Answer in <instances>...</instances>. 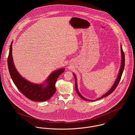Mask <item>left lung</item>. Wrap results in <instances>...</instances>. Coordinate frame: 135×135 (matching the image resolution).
Returning <instances> with one entry per match:
<instances>
[{
  "label": "left lung",
  "instance_id": "obj_1",
  "mask_svg": "<svg viewBox=\"0 0 135 135\" xmlns=\"http://www.w3.org/2000/svg\"><path fill=\"white\" fill-rule=\"evenodd\" d=\"M121 54H122V62H121V68H120V71H119V75H118V78L116 80V81H115L114 84H113V85L112 86V87L111 88V89L108 91V92H107L106 93H105L104 95H103V96H102V97L100 98V99L101 98H103L104 97H106V96L109 95L110 94H111L114 90L115 89H116V88L117 87L118 85L119 84L120 81V80H121V76H122V73H123V69H124V65H125V57H124V52L122 50V47L121 46ZM74 74V78H75V90L76 91V92L78 93V94L79 95L80 97L83 99V100H86V101H89V102H93V100H88L86 98H85L84 97H83V96L80 93V92H79L78 91V86H77V82H76V76ZM97 99V100H98Z\"/></svg>",
  "mask_w": 135,
  "mask_h": 135
}]
</instances>
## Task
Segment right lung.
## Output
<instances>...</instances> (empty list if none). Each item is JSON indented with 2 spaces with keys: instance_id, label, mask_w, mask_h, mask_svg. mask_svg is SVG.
Wrapping results in <instances>:
<instances>
[{
  "instance_id": "add662e5",
  "label": "right lung",
  "mask_w": 135,
  "mask_h": 135,
  "mask_svg": "<svg viewBox=\"0 0 135 135\" xmlns=\"http://www.w3.org/2000/svg\"><path fill=\"white\" fill-rule=\"evenodd\" d=\"M12 43L10 45L7 63L10 76L18 90L31 100L41 102L50 99L55 92V85L56 80L59 76L65 71V69H59L51 74L46 80L48 83L46 87L43 88L42 84L31 83L21 77L14 67L12 54Z\"/></svg>"
}]
</instances>
